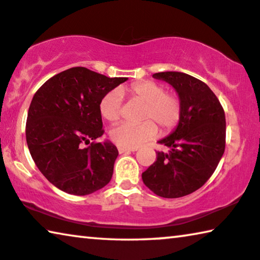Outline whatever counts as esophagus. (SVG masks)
<instances>
[{"label": "esophagus", "mask_w": 260, "mask_h": 260, "mask_svg": "<svg viewBox=\"0 0 260 260\" xmlns=\"http://www.w3.org/2000/svg\"><path fill=\"white\" fill-rule=\"evenodd\" d=\"M118 150L120 154L122 153H131V152H137L138 148H126V147H118Z\"/></svg>", "instance_id": "obj_1"}]
</instances>
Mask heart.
Returning <instances> with one entry per match:
<instances>
[{
  "label": "heart",
  "instance_id": "b5f03b06",
  "mask_svg": "<svg viewBox=\"0 0 260 260\" xmlns=\"http://www.w3.org/2000/svg\"><path fill=\"white\" fill-rule=\"evenodd\" d=\"M126 94L133 102L143 104L141 118L145 121L120 123L111 131V139L120 147L137 148L157 134V123L164 132L175 128L182 114V100L176 93L166 92V87L153 80L138 81L119 91L108 92L100 102L99 111L108 122L118 121L122 113L121 95Z\"/></svg>",
  "mask_w": 260,
  "mask_h": 260
}]
</instances>
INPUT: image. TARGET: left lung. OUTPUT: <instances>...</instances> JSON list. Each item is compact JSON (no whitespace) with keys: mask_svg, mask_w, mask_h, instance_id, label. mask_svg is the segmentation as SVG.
I'll use <instances>...</instances> for the list:
<instances>
[{"mask_svg":"<svg viewBox=\"0 0 260 260\" xmlns=\"http://www.w3.org/2000/svg\"><path fill=\"white\" fill-rule=\"evenodd\" d=\"M167 81L182 100L179 125L158 143L169 152H156V161L142 173L154 193L177 199L200 189L214 174L225 149V114L207 84L183 72L154 73Z\"/></svg>","mask_w":260,"mask_h":260,"instance_id":"obj_1","label":"left lung"}]
</instances>
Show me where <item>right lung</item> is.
Wrapping results in <instances>:
<instances>
[{
	"instance_id": "right-lung-1",
	"label": "right lung",
	"mask_w": 260,
	"mask_h": 260,
	"mask_svg": "<svg viewBox=\"0 0 260 260\" xmlns=\"http://www.w3.org/2000/svg\"><path fill=\"white\" fill-rule=\"evenodd\" d=\"M127 78H110L86 68H71L46 80L31 100L25 137L31 157L49 182L71 195L105 187L118 149L104 134L99 105Z\"/></svg>"
}]
</instances>
